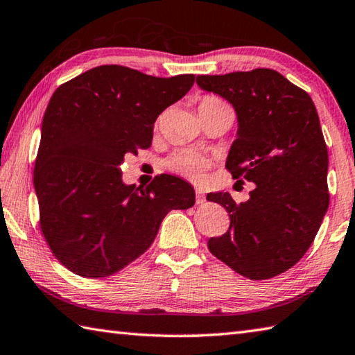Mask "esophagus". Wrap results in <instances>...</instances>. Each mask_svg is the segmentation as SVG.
<instances>
[{
    "label": "esophagus",
    "mask_w": 355,
    "mask_h": 355,
    "mask_svg": "<svg viewBox=\"0 0 355 355\" xmlns=\"http://www.w3.org/2000/svg\"><path fill=\"white\" fill-rule=\"evenodd\" d=\"M196 197H197V205L205 203V191L202 188H196Z\"/></svg>",
    "instance_id": "esophagus-1"
}]
</instances>
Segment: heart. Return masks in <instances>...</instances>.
<instances>
[{
    "label": "heart",
    "instance_id": "1",
    "mask_svg": "<svg viewBox=\"0 0 355 355\" xmlns=\"http://www.w3.org/2000/svg\"><path fill=\"white\" fill-rule=\"evenodd\" d=\"M200 105H225V104L222 101L208 96V98H203L202 104ZM208 166H209V161L194 150H178L173 153L169 159H167V167H169V169L191 180H198Z\"/></svg>",
    "mask_w": 355,
    "mask_h": 355
}]
</instances>
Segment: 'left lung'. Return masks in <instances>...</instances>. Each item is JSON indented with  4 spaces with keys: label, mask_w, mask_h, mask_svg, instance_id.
Returning a JSON list of instances; mask_svg holds the SVG:
<instances>
[{
    "label": "left lung",
    "mask_w": 355,
    "mask_h": 355,
    "mask_svg": "<svg viewBox=\"0 0 355 355\" xmlns=\"http://www.w3.org/2000/svg\"><path fill=\"white\" fill-rule=\"evenodd\" d=\"M197 85L233 105L237 133L225 167L256 184L239 205L228 192L206 196L231 220L208 248L245 278H273L304 256L329 206V157L317 108L304 89L268 68L197 76Z\"/></svg>",
    "instance_id": "8db88e82"
}]
</instances>
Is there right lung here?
I'll list each match as a JSON object with an SVG mask.
<instances>
[{
	"label": "right lung",
	"instance_id": "right-lung-1",
	"mask_svg": "<svg viewBox=\"0 0 355 355\" xmlns=\"http://www.w3.org/2000/svg\"><path fill=\"white\" fill-rule=\"evenodd\" d=\"M194 74L153 77L119 65L93 68L55 89L42 122L34 188L54 256L83 278H107L155 241L194 188L161 173L147 186L122 182L128 153L149 149L153 124L194 85Z\"/></svg>",
	"mask_w": 355,
	"mask_h": 355
}]
</instances>
